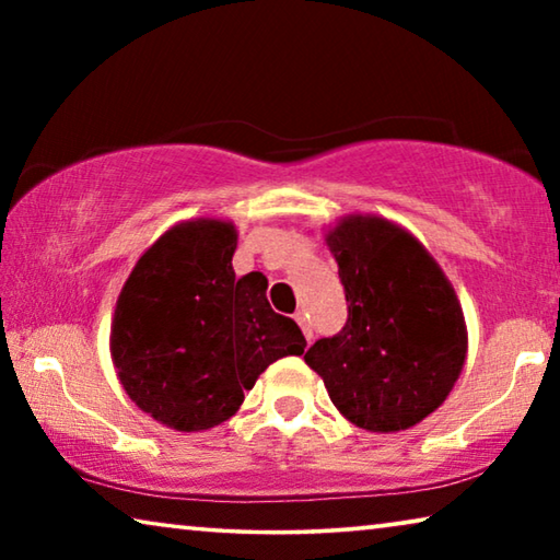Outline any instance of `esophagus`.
Segmentation results:
<instances>
[{
  "instance_id": "34e87169",
  "label": "esophagus",
  "mask_w": 560,
  "mask_h": 560,
  "mask_svg": "<svg viewBox=\"0 0 560 560\" xmlns=\"http://www.w3.org/2000/svg\"><path fill=\"white\" fill-rule=\"evenodd\" d=\"M296 324L301 326L303 336H306V340L311 343V340H314V328H311V320H308L306 311H299V314H296Z\"/></svg>"
}]
</instances>
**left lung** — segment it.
I'll return each mask as SVG.
<instances>
[{
	"label": "left lung",
	"mask_w": 560,
	"mask_h": 560,
	"mask_svg": "<svg viewBox=\"0 0 560 560\" xmlns=\"http://www.w3.org/2000/svg\"><path fill=\"white\" fill-rule=\"evenodd\" d=\"M326 242L338 261L348 320L303 360L358 428H412L444 402L467 355L452 283L412 234L381 217H348Z\"/></svg>",
	"instance_id": "8db88e82"
}]
</instances>
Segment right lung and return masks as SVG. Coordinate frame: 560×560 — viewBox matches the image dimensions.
Segmentation results:
<instances>
[{
    "label": "right lung",
    "instance_id": "add662e5",
    "mask_svg": "<svg viewBox=\"0 0 560 560\" xmlns=\"http://www.w3.org/2000/svg\"><path fill=\"white\" fill-rule=\"evenodd\" d=\"M234 249L230 222L177 224L138 259L116 303L122 390L179 432L230 420L273 360L306 348L296 320L269 306L264 273L236 279Z\"/></svg>",
    "mask_w": 560,
    "mask_h": 560
}]
</instances>
